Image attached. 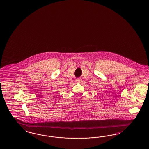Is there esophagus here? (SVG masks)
<instances>
[{
    "label": "esophagus",
    "instance_id": "esophagus-1",
    "mask_svg": "<svg viewBox=\"0 0 149 149\" xmlns=\"http://www.w3.org/2000/svg\"><path fill=\"white\" fill-rule=\"evenodd\" d=\"M81 81H82V79L80 78H78V79H76V81H77V82H81Z\"/></svg>",
    "mask_w": 149,
    "mask_h": 149
}]
</instances>
